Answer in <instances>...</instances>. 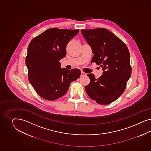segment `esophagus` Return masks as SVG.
<instances>
[{
	"label": "esophagus",
	"instance_id": "1",
	"mask_svg": "<svg viewBox=\"0 0 151 151\" xmlns=\"http://www.w3.org/2000/svg\"><path fill=\"white\" fill-rule=\"evenodd\" d=\"M86 75V73H84L83 71H81V76H85Z\"/></svg>",
	"mask_w": 151,
	"mask_h": 151
}]
</instances>
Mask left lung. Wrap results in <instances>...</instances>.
<instances>
[{"label": "left lung", "mask_w": 151, "mask_h": 151, "mask_svg": "<svg viewBox=\"0 0 151 151\" xmlns=\"http://www.w3.org/2000/svg\"><path fill=\"white\" fill-rule=\"evenodd\" d=\"M81 32L91 47L92 63L100 65L104 71L99 78L92 73L87 74L90 82L85 86L86 91L99 104H111L122 94L131 75L128 48L105 28L82 29Z\"/></svg>", "instance_id": "obj_1"}]
</instances>
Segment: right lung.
Wrapping results in <instances>:
<instances>
[{"instance_id": "1", "label": "right lung", "mask_w": 151, "mask_h": 151, "mask_svg": "<svg viewBox=\"0 0 151 151\" xmlns=\"http://www.w3.org/2000/svg\"><path fill=\"white\" fill-rule=\"evenodd\" d=\"M78 30L51 28L34 38L27 47L28 78L37 94L47 100L64 96L71 82L81 75L79 69H61L60 60L66 56L68 43Z\"/></svg>"}]
</instances>
